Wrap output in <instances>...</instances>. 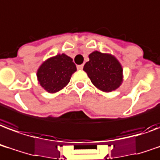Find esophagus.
I'll return each mask as SVG.
<instances>
[{"instance_id":"34e87169","label":"esophagus","mask_w":160,"mask_h":160,"mask_svg":"<svg viewBox=\"0 0 160 160\" xmlns=\"http://www.w3.org/2000/svg\"><path fill=\"white\" fill-rule=\"evenodd\" d=\"M77 68H78V70H82V69L83 68V65H78V66H77Z\"/></svg>"}]
</instances>
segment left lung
Wrapping results in <instances>:
<instances>
[{"label": "left lung", "mask_w": 160, "mask_h": 160, "mask_svg": "<svg viewBox=\"0 0 160 160\" xmlns=\"http://www.w3.org/2000/svg\"><path fill=\"white\" fill-rule=\"evenodd\" d=\"M83 70L92 83L105 93L117 89L123 82V69L119 61L111 54L93 51L88 56Z\"/></svg>", "instance_id": "1"}]
</instances>
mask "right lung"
Returning <instances> with one entry per match:
<instances>
[{"mask_svg": "<svg viewBox=\"0 0 160 160\" xmlns=\"http://www.w3.org/2000/svg\"><path fill=\"white\" fill-rule=\"evenodd\" d=\"M77 71L72 59L59 54L44 61L37 71L38 82L48 93H54L64 88Z\"/></svg>", "mask_w": 160, "mask_h": 160, "instance_id": "obj_1", "label": "right lung"}]
</instances>
